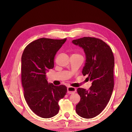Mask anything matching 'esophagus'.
<instances>
[{"label": "esophagus", "instance_id": "34e87169", "mask_svg": "<svg viewBox=\"0 0 132 132\" xmlns=\"http://www.w3.org/2000/svg\"><path fill=\"white\" fill-rule=\"evenodd\" d=\"M76 91H77V89H76L75 87L70 86H68L67 87V93L69 94H74L75 93Z\"/></svg>", "mask_w": 132, "mask_h": 132}]
</instances>
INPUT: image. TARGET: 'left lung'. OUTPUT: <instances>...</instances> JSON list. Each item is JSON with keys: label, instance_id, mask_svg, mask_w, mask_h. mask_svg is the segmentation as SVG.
I'll list each match as a JSON object with an SVG mask.
<instances>
[{"label": "left lung", "instance_id": "left-lung-1", "mask_svg": "<svg viewBox=\"0 0 132 132\" xmlns=\"http://www.w3.org/2000/svg\"><path fill=\"white\" fill-rule=\"evenodd\" d=\"M72 43L83 49L86 60L82 73L92 81L89 90L77 89L80 100L76 105V112L82 118H92L104 110L112 94L114 56L110 46L98 38L84 37Z\"/></svg>", "mask_w": 132, "mask_h": 132}]
</instances>
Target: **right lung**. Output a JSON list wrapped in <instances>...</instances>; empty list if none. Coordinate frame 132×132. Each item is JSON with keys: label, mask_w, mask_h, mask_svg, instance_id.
Masks as SVG:
<instances>
[{"label": "right lung", "mask_w": 132, "mask_h": 132, "mask_svg": "<svg viewBox=\"0 0 132 132\" xmlns=\"http://www.w3.org/2000/svg\"><path fill=\"white\" fill-rule=\"evenodd\" d=\"M66 40L39 38L28 45L22 55L24 97L30 109L42 118H51L58 113V102L67 92L65 85L48 82L46 75L54 67L55 55Z\"/></svg>", "instance_id": "obj_1"}]
</instances>
